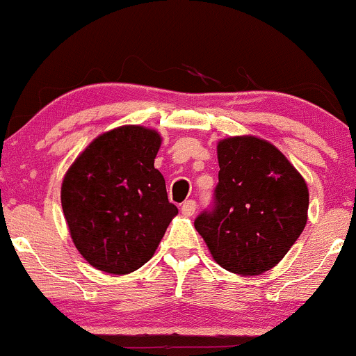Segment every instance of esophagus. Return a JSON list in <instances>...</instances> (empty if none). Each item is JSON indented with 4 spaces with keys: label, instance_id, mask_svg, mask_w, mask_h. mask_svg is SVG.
Segmentation results:
<instances>
[{
    "label": "esophagus",
    "instance_id": "obj_1",
    "mask_svg": "<svg viewBox=\"0 0 356 356\" xmlns=\"http://www.w3.org/2000/svg\"><path fill=\"white\" fill-rule=\"evenodd\" d=\"M181 211H182L184 216H194V212H195V201H192V199H189V201L182 202Z\"/></svg>",
    "mask_w": 356,
    "mask_h": 356
}]
</instances>
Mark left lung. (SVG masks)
Listing matches in <instances>:
<instances>
[{"label":"left lung","mask_w":356,"mask_h":356,"mask_svg":"<svg viewBox=\"0 0 356 356\" xmlns=\"http://www.w3.org/2000/svg\"><path fill=\"white\" fill-rule=\"evenodd\" d=\"M219 182L194 220L219 266L261 275L283 259L308 219V187L275 145L256 137L219 142Z\"/></svg>","instance_id":"obj_1"}]
</instances>
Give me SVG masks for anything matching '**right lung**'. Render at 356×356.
<instances>
[{"mask_svg": "<svg viewBox=\"0 0 356 356\" xmlns=\"http://www.w3.org/2000/svg\"><path fill=\"white\" fill-rule=\"evenodd\" d=\"M159 147L154 130L120 127L95 138L65 175V219L93 268L127 275L144 266L177 214L154 167Z\"/></svg>", "mask_w": 356, "mask_h": 356, "instance_id": "add662e5", "label": "right lung"}]
</instances>
